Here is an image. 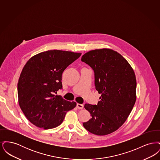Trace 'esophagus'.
<instances>
[{
  "instance_id": "obj_1",
  "label": "esophagus",
  "mask_w": 160,
  "mask_h": 160,
  "mask_svg": "<svg viewBox=\"0 0 160 160\" xmlns=\"http://www.w3.org/2000/svg\"><path fill=\"white\" fill-rule=\"evenodd\" d=\"M77 108L78 109H82L83 108V105L81 104H78L77 103L76 105Z\"/></svg>"
}]
</instances>
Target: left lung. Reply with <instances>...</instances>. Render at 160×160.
Listing matches in <instances>:
<instances>
[{
    "mask_svg": "<svg viewBox=\"0 0 160 160\" xmlns=\"http://www.w3.org/2000/svg\"><path fill=\"white\" fill-rule=\"evenodd\" d=\"M81 61L93 70L95 89L101 94L97 105H84L91 118L83 125L93 134H109L122 126L134 106V72L121 54L108 48L88 52Z\"/></svg>",
    "mask_w": 160,
    "mask_h": 160,
    "instance_id": "obj_1",
    "label": "left lung"
}]
</instances>
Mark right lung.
<instances>
[{
	"instance_id": "right-lung-1",
	"label": "right lung",
	"mask_w": 160,
	"mask_h": 160,
	"mask_svg": "<svg viewBox=\"0 0 160 160\" xmlns=\"http://www.w3.org/2000/svg\"><path fill=\"white\" fill-rule=\"evenodd\" d=\"M82 53L48 50L31 58L24 65L17 84L18 103L24 114L36 127L54 128L63 122L76 102L55 95L62 89V76Z\"/></svg>"
}]
</instances>
